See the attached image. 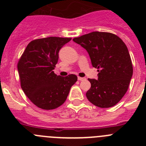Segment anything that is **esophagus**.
<instances>
[{"label": "esophagus", "instance_id": "obj_1", "mask_svg": "<svg viewBox=\"0 0 146 146\" xmlns=\"http://www.w3.org/2000/svg\"><path fill=\"white\" fill-rule=\"evenodd\" d=\"M85 80V78H84V77H78V80H80V81H82V80Z\"/></svg>", "mask_w": 146, "mask_h": 146}]
</instances>
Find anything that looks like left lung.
<instances>
[{"instance_id": "left-lung-1", "label": "left lung", "mask_w": 146, "mask_h": 146, "mask_svg": "<svg viewBox=\"0 0 146 146\" xmlns=\"http://www.w3.org/2000/svg\"><path fill=\"white\" fill-rule=\"evenodd\" d=\"M88 52L98 79H88L91 87L86 93L95 106L108 108L115 105L125 95L133 69L128 49L115 34L94 31L73 38Z\"/></svg>"}]
</instances>
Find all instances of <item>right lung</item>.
Returning <instances> with one entry per match:
<instances>
[{
	"instance_id": "1",
	"label": "right lung",
	"mask_w": 146,
	"mask_h": 146,
	"mask_svg": "<svg viewBox=\"0 0 146 146\" xmlns=\"http://www.w3.org/2000/svg\"><path fill=\"white\" fill-rule=\"evenodd\" d=\"M71 38L47 37L31 41L18 62L21 87L36 106L43 110L59 108L66 101L69 90L77 82L75 74L56 75L53 69L59 51Z\"/></svg>"
}]
</instances>
